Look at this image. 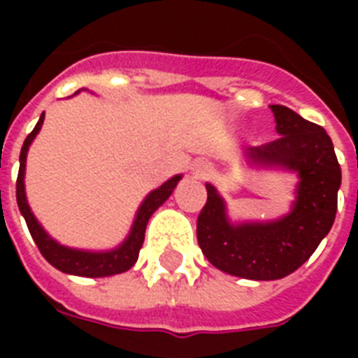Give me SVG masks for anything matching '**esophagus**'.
I'll use <instances>...</instances> for the list:
<instances>
[{"instance_id": "esophagus-1", "label": "esophagus", "mask_w": 358, "mask_h": 358, "mask_svg": "<svg viewBox=\"0 0 358 358\" xmlns=\"http://www.w3.org/2000/svg\"><path fill=\"white\" fill-rule=\"evenodd\" d=\"M191 171H193V174H195V178H208V174H210V171H212V169H210V165H208V163H204V162H196L195 165H193V167H191Z\"/></svg>"}]
</instances>
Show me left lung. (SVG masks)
<instances>
[{
	"label": "left lung",
	"instance_id": "obj_1",
	"mask_svg": "<svg viewBox=\"0 0 358 358\" xmlns=\"http://www.w3.org/2000/svg\"><path fill=\"white\" fill-rule=\"evenodd\" d=\"M278 139L243 152L252 167L297 174L295 201L273 221L232 223L212 184L196 221L202 252L221 271L249 280H277L299 269L329 234L336 217L342 171L327 131L286 106H271Z\"/></svg>",
	"mask_w": 358,
	"mask_h": 358
}]
</instances>
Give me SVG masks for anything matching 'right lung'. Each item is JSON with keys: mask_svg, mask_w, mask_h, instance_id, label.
<instances>
[{"mask_svg": "<svg viewBox=\"0 0 358 358\" xmlns=\"http://www.w3.org/2000/svg\"><path fill=\"white\" fill-rule=\"evenodd\" d=\"M42 122H44V113L41 115V119H38L36 126L33 128V131L25 137L22 152H20V171L18 180H16V202H18L20 213L24 215L25 223H27L31 238L35 239L36 247L42 252V256L53 267H57L59 271L69 273V275L98 278L111 277V275H119V273L128 271L129 267L134 266L137 258H139V250L143 247V241H145V230L146 224H148V219L152 217V213L156 212L163 202L167 201L169 196L173 195L174 187L182 180V174H176L173 178H169L165 184H162L157 189L150 191L145 196V201L141 202L139 210L135 213V219L134 223H131V229H129L128 236L115 249H72V247L59 243L57 239H53L46 230L42 229V224L36 221L35 213L31 212L29 204H27V196H25V159H27V152H29L31 143L36 137V134L41 131Z\"/></svg>", "mask_w": 358, "mask_h": 358, "instance_id": "right-lung-1", "label": "right lung"}]
</instances>
